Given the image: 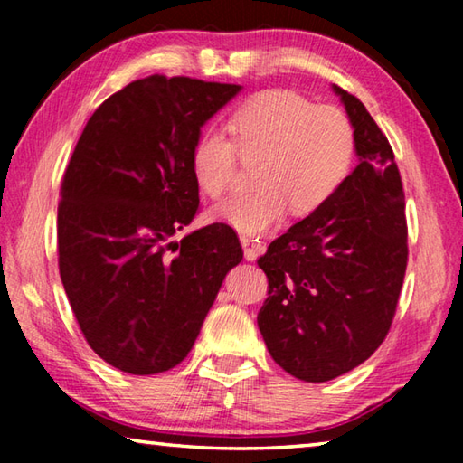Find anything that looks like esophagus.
Here are the masks:
<instances>
[{
	"label": "esophagus",
	"instance_id": "34e87169",
	"mask_svg": "<svg viewBox=\"0 0 463 463\" xmlns=\"http://www.w3.org/2000/svg\"><path fill=\"white\" fill-rule=\"evenodd\" d=\"M241 245H242V253H245L247 261H255L263 250V242L260 239L250 237V234H241Z\"/></svg>",
	"mask_w": 463,
	"mask_h": 463
}]
</instances>
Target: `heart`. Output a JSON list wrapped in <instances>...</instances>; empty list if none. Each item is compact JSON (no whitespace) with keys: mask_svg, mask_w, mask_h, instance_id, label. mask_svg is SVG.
Instances as JSON below:
<instances>
[{"mask_svg":"<svg viewBox=\"0 0 463 463\" xmlns=\"http://www.w3.org/2000/svg\"><path fill=\"white\" fill-rule=\"evenodd\" d=\"M230 138L208 127L192 148V174L203 194L231 190L239 153L257 161V187L210 210V218L247 234L278 226L288 210L308 216L326 206L355 163V128L335 106H317L294 91H263L234 109Z\"/></svg>","mask_w":463,"mask_h":463,"instance_id":"obj_1","label":"heart"}]
</instances>
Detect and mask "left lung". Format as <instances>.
Here are the masks:
<instances>
[{"label":"left lung","mask_w":463,"mask_h":463,"mask_svg":"<svg viewBox=\"0 0 463 463\" xmlns=\"http://www.w3.org/2000/svg\"><path fill=\"white\" fill-rule=\"evenodd\" d=\"M355 128L357 167L335 198L260 257L268 300L257 325L269 355L304 382L364 364L390 331L404 281V192L388 138L355 96L333 85Z\"/></svg>","instance_id":"8db88e82"}]
</instances>
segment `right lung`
Listing matches in <instances>:
<instances>
[{"label":"right lung","mask_w":463,"mask_h":463,"mask_svg":"<svg viewBox=\"0 0 463 463\" xmlns=\"http://www.w3.org/2000/svg\"><path fill=\"white\" fill-rule=\"evenodd\" d=\"M239 91L145 77L109 96L77 140L61 185L59 271L85 341L122 372L182 364L242 260L237 232L222 222L171 241L200 206L195 138Z\"/></svg>","instance_id":"1"}]
</instances>
